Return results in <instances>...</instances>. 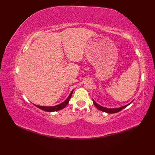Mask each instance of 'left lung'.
<instances>
[{"label": "left lung", "mask_w": 155, "mask_h": 155, "mask_svg": "<svg viewBox=\"0 0 155 155\" xmlns=\"http://www.w3.org/2000/svg\"><path fill=\"white\" fill-rule=\"evenodd\" d=\"M92 101H93L94 104V105L96 107L97 109L100 110L102 112H107V113H109V114H113V113H116V112H118L120 111L121 110L124 109V108H125L126 107H127L129 105H130L131 104V103H132V102H130L127 105H126L123 107H120L118 108H107V107H102L100 105H98L94 100H92Z\"/></svg>", "instance_id": "obj_1"}]
</instances>
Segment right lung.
<instances>
[{
  "instance_id": "right-lung-1",
  "label": "right lung",
  "mask_w": 155,
  "mask_h": 155,
  "mask_svg": "<svg viewBox=\"0 0 155 155\" xmlns=\"http://www.w3.org/2000/svg\"><path fill=\"white\" fill-rule=\"evenodd\" d=\"M73 91L74 90L72 91V92H70V95L68 96V97L67 98V100L64 101L63 103H61V104H60L58 105H55V106H52V107H45V106H40V105H35V106H36L37 108H39V109L43 110H45V111H46V112H54V111H58V110H61L63 109H64V108L66 107L67 105V104H68V102L70 100V97H71L72 95V93H73Z\"/></svg>"
}]
</instances>
